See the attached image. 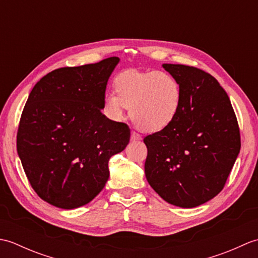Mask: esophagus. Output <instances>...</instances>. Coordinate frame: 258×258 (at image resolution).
<instances>
[{
  "mask_svg": "<svg viewBox=\"0 0 258 258\" xmlns=\"http://www.w3.org/2000/svg\"><path fill=\"white\" fill-rule=\"evenodd\" d=\"M131 140H132V141H141L142 139H141V136L138 133L132 132V133H131Z\"/></svg>",
  "mask_w": 258,
  "mask_h": 258,
  "instance_id": "esophagus-1",
  "label": "esophagus"
}]
</instances>
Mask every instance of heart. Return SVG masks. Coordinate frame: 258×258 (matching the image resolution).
I'll return each instance as SVG.
<instances>
[{
    "label": "heart",
    "mask_w": 258,
    "mask_h": 258,
    "mask_svg": "<svg viewBox=\"0 0 258 258\" xmlns=\"http://www.w3.org/2000/svg\"><path fill=\"white\" fill-rule=\"evenodd\" d=\"M113 93L103 97L102 108L105 116L115 122L125 117L131 108V118L145 133H158L168 128L182 108V87L167 72H141L130 70L114 81Z\"/></svg>",
    "instance_id": "obj_1"
}]
</instances>
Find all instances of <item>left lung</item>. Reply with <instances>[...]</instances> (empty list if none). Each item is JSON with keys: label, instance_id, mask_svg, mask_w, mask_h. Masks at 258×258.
Returning <instances> with one entry per match:
<instances>
[{"label": "left lung", "instance_id": "8db88e82", "mask_svg": "<svg viewBox=\"0 0 258 258\" xmlns=\"http://www.w3.org/2000/svg\"><path fill=\"white\" fill-rule=\"evenodd\" d=\"M162 67L182 87V108L168 128L146 136L145 176L164 201L191 208L223 189L240 150L231 101L204 71L182 64Z\"/></svg>", "mask_w": 258, "mask_h": 258}]
</instances>
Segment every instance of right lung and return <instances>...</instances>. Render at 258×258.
I'll return each instance as SVG.
<instances>
[{"instance_id":"obj_1","label":"right lung","mask_w":258,"mask_h":258,"mask_svg":"<svg viewBox=\"0 0 258 258\" xmlns=\"http://www.w3.org/2000/svg\"><path fill=\"white\" fill-rule=\"evenodd\" d=\"M118 62L57 69L30 93L16 146L31 186L48 204L73 210L90 203L109 177V158L128 144V126L102 113Z\"/></svg>"}]
</instances>
